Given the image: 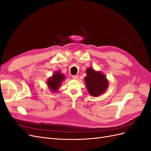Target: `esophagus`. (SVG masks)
I'll use <instances>...</instances> for the list:
<instances>
[{"instance_id":"1","label":"esophagus","mask_w":151,"mask_h":151,"mask_svg":"<svg viewBox=\"0 0 151 151\" xmlns=\"http://www.w3.org/2000/svg\"><path fill=\"white\" fill-rule=\"evenodd\" d=\"M72 79H75V80H78L79 79V76H72Z\"/></svg>"}]
</instances>
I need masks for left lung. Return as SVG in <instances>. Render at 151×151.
Wrapping results in <instances>:
<instances>
[{
	"label": "left lung",
	"mask_w": 151,
	"mask_h": 151,
	"mask_svg": "<svg viewBox=\"0 0 151 151\" xmlns=\"http://www.w3.org/2000/svg\"><path fill=\"white\" fill-rule=\"evenodd\" d=\"M86 74L84 81L87 89L92 96H99L107 89L108 81L103 73L89 67L86 69Z\"/></svg>",
	"instance_id": "1"
}]
</instances>
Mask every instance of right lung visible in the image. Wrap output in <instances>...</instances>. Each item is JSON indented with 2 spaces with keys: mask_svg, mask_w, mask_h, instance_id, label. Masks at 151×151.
<instances>
[{
  "mask_svg": "<svg viewBox=\"0 0 151 151\" xmlns=\"http://www.w3.org/2000/svg\"><path fill=\"white\" fill-rule=\"evenodd\" d=\"M65 78V77L64 75L61 74L60 71H57L55 72L52 77L48 79L47 85L52 92H57Z\"/></svg>",
  "mask_w": 151,
  "mask_h": 151,
  "instance_id": "obj_1",
  "label": "right lung"
}]
</instances>
